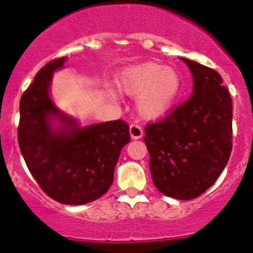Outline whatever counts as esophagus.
<instances>
[{
  "label": "esophagus",
  "instance_id": "1",
  "mask_svg": "<svg viewBox=\"0 0 253 253\" xmlns=\"http://www.w3.org/2000/svg\"><path fill=\"white\" fill-rule=\"evenodd\" d=\"M129 136L132 140H138L143 136V131L138 125H131L129 126Z\"/></svg>",
  "mask_w": 253,
  "mask_h": 253
}]
</instances>
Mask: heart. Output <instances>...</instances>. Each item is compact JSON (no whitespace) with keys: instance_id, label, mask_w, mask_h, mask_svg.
<instances>
[{"instance_id":"b5f03b06","label":"heart","mask_w":253,"mask_h":253,"mask_svg":"<svg viewBox=\"0 0 253 253\" xmlns=\"http://www.w3.org/2000/svg\"><path fill=\"white\" fill-rule=\"evenodd\" d=\"M119 89L136 97V111L145 120H159L169 112L181 89L174 68L155 62L126 68L119 79Z\"/></svg>"}]
</instances>
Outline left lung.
I'll return each instance as SVG.
<instances>
[{
    "label": "left lung",
    "instance_id": "1",
    "mask_svg": "<svg viewBox=\"0 0 253 253\" xmlns=\"http://www.w3.org/2000/svg\"><path fill=\"white\" fill-rule=\"evenodd\" d=\"M192 73V94L166 119L145 128L156 188L192 200L211 187L232 151V101L212 68L181 57Z\"/></svg>",
    "mask_w": 253,
    "mask_h": 253
}]
</instances>
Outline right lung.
<instances>
[{
  "label": "right lung",
  "instance_id": "obj_1",
  "mask_svg": "<svg viewBox=\"0 0 253 253\" xmlns=\"http://www.w3.org/2000/svg\"><path fill=\"white\" fill-rule=\"evenodd\" d=\"M67 58L47 63L20 101L18 145L31 174L55 201L84 205L105 195L120 153L129 142L122 120L82 127L51 98L53 73Z\"/></svg>",
  "mask_w": 253,
  "mask_h": 253
}]
</instances>
